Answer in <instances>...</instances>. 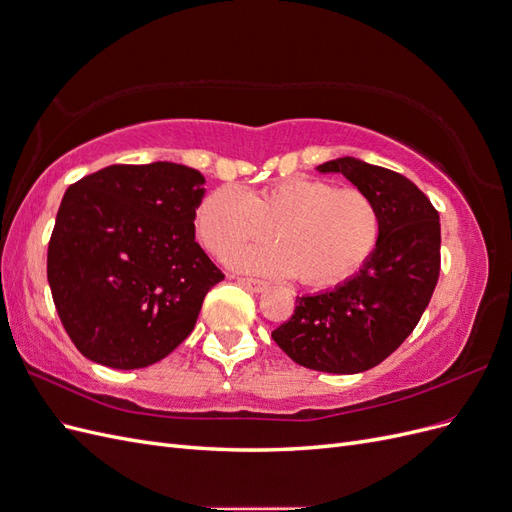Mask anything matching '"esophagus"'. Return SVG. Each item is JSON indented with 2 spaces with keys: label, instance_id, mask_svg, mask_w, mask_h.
Returning a JSON list of instances; mask_svg holds the SVG:
<instances>
[{
  "label": "esophagus",
  "instance_id": "obj_1",
  "mask_svg": "<svg viewBox=\"0 0 512 512\" xmlns=\"http://www.w3.org/2000/svg\"><path fill=\"white\" fill-rule=\"evenodd\" d=\"M237 282H239L241 286H245V288H250L252 292H262V290L267 288V282L254 280V277H237Z\"/></svg>",
  "mask_w": 512,
  "mask_h": 512
}]
</instances>
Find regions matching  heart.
Wrapping results in <instances>:
<instances>
[{"instance_id": "obj_1", "label": "heart", "mask_w": 512, "mask_h": 512, "mask_svg": "<svg viewBox=\"0 0 512 512\" xmlns=\"http://www.w3.org/2000/svg\"><path fill=\"white\" fill-rule=\"evenodd\" d=\"M230 256L243 271L290 277L305 286H331L359 271L380 239V213L363 190L290 177L245 194L222 185L196 209V232L209 252L226 256L247 241L265 239Z\"/></svg>"}]
</instances>
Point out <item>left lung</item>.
I'll return each mask as SVG.
<instances>
[{
  "instance_id": "8db88e82",
  "label": "left lung",
  "mask_w": 512,
  "mask_h": 512,
  "mask_svg": "<svg viewBox=\"0 0 512 512\" xmlns=\"http://www.w3.org/2000/svg\"><path fill=\"white\" fill-rule=\"evenodd\" d=\"M316 170L344 175L374 200L380 239L359 273L297 297L294 314L271 337L307 369L361 374L404 344L429 305L440 275V215L408 177L389 168L346 156Z\"/></svg>"
}]
</instances>
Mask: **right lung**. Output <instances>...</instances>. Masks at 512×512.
<instances>
[{
  "label": "right lung",
  "instance_id": "obj_1",
  "mask_svg": "<svg viewBox=\"0 0 512 512\" xmlns=\"http://www.w3.org/2000/svg\"><path fill=\"white\" fill-rule=\"evenodd\" d=\"M205 177L175 162L113 164L66 190L46 275L66 333L89 361L141 369L194 329L224 280L194 239Z\"/></svg>",
  "mask_w": 512,
  "mask_h": 512
}]
</instances>
